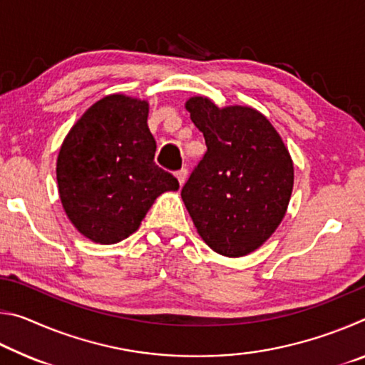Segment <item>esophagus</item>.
<instances>
[{"label":"esophagus","instance_id":"34e87169","mask_svg":"<svg viewBox=\"0 0 365 365\" xmlns=\"http://www.w3.org/2000/svg\"><path fill=\"white\" fill-rule=\"evenodd\" d=\"M175 175H177V178H178V183L183 185V183H185V180H187L188 169H187V168H182L180 170H177V172H175Z\"/></svg>","mask_w":365,"mask_h":365}]
</instances>
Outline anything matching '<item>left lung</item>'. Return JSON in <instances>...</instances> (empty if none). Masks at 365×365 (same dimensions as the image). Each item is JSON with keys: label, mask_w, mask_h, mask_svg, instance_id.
<instances>
[{"label": "left lung", "mask_w": 365, "mask_h": 365, "mask_svg": "<svg viewBox=\"0 0 365 365\" xmlns=\"http://www.w3.org/2000/svg\"><path fill=\"white\" fill-rule=\"evenodd\" d=\"M207 151L182 188L201 238L227 257L257 250L287 212L293 163L280 135L259 110L219 109L202 96L187 101Z\"/></svg>", "instance_id": "1"}]
</instances>
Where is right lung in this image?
Returning a JSON list of instances; mask_svg holds the SVG:
<instances>
[{"label":"right lung","instance_id":"obj_1","mask_svg":"<svg viewBox=\"0 0 365 365\" xmlns=\"http://www.w3.org/2000/svg\"><path fill=\"white\" fill-rule=\"evenodd\" d=\"M154 153L146 101L109 95L86 110L67 133L56 168L61 202L73 227L101 245L137 230L160 193L178 190Z\"/></svg>","mask_w":365,"mask_h":365}]
</instances>
